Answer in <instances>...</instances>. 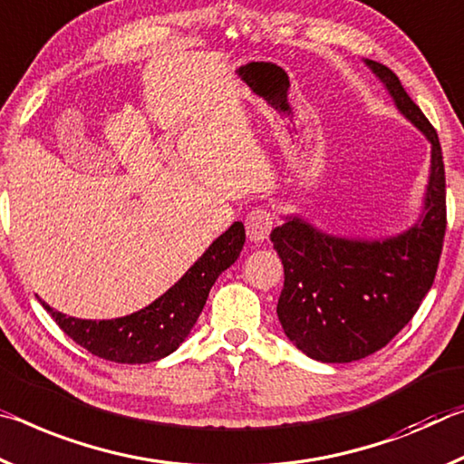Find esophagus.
Instances as JSON below:
<instances>
[{
  "label": "esophagus",
  "instance_id": "1",
  "mask_svg": "<svg viewBox=\"0 0 464 464\" xmlns=\"http://www.w3.org/2000/svg\"><path fill=\"white\" fill-rule=\"evenodd\" d=\"M273 224H276V218H273L269 209H265V208L253 209L245 219L248 240L255 242V245H261V242L269 238Z\"/></svg>",
  "mask_w": 464,
  "mask_h": 464
}]
</instances>
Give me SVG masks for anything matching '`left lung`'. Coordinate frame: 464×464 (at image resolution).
Listing matches in <instances>:
<instances>
[{"label":"left lung","instance_id":"1","mask_svg":"<svg viewBox=\"0 0 464 464\" xmlns=\"http://www.w3.org/2000/svg\"><path fill=\"white\" fill-rule=\"evenodd\" d=\"M397 111L430 141V174L417 222L386 238H345L300 216L271 232L284 263L277 316L287 339L308 358L347 363L382 349L411 321L434 284L446 232V179L436 129L397 75L363 59Z\"/></svg>","mask_w":464,"mask_h":464}]
</instances>
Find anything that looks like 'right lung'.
Instances as JSON below:
<instances>
[{"label": "right lung", "mask_w": 464, "mask_h": 464, "mask_svg": "<svg viewBox=\"0 0 464 464\" xmlns=\"http://www.w3.org/2000/svg\"><path fill=\"white\" fill-rule=\"evenodd\" d=\"M245 238V224L234 222L169 292L133 314L90 321L53 310L41 298L39 302L55 318L61 331L92 355L117 363L158 362L177 352L188 337L208 302L211 285L238 259Z\"/></svg>", "instance_id": "right-lung-1"}]
</instances>
